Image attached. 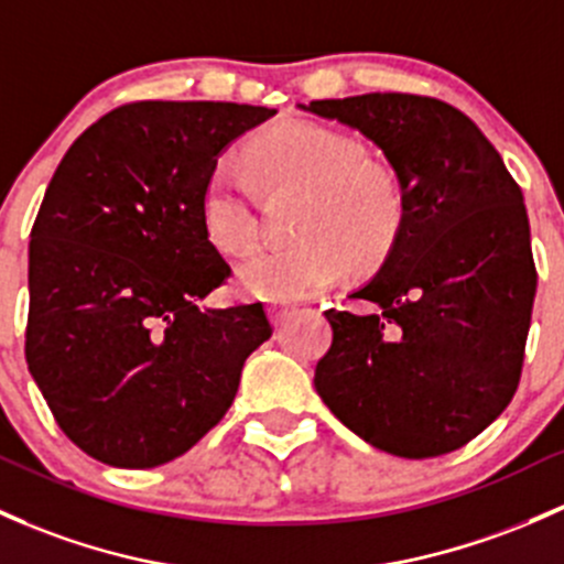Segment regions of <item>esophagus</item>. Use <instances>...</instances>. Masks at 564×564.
<instances>
[{"mask_svg":"<svg viewBox=\"0 0 564 564\" xmlns=\"http://www.w3.org/2000/svg\"><path fill=\"white\" fill-rule=\"evenodd\" d=\"M295 304H288V301H274V304H269V314H271V323L274 325H282L284 319L290 317V314L295 312Z\"/></svg>","mask_w":564,"mask_h":564,"instance_id":"esophagus-1","label":"esophagus"}]
</instances>
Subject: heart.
I'll return each mask as SVG.
<instances>
[{"instance_id":"heart-1","label":"heart","mask_w":564,"mask_h":564,"mask_svg":"<svg viewBox=\"0 0 564 564\" xmlns=\"http://www.w3.org/2000/svg\"><path fill=\"white\" fill-rule=\"evenodd\" d=\"M349 137L312 120H293L265 134L250 155L215 163L202 193V226L220 252H241L256 239V177L304 191L295 234L284 247H258L236 280L263 301H299L319 293L357 263L381 258L401 228L403 202L384 169L360 161Z\"/></svg>"}]
</instances>
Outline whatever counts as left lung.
<instances>
[{"label":"left lung","instance_id":"left-lung-1","mask_svg":"<svg viewBox=\"0 0 564 564\" xmlns=\"http://www.w3.org/2000/svg\"><path fill=\"white\" fill-rule=\"evenodd\" d=\"M299 107L371 139L403 202L384 263L352 293L377 308L325 312L333 344L314 387L381 452L459 449L498 420L522 377L538 284L522 191L446 101L362 94Z\"/></svg>","mask_w":564,"mask_h":564}]
</instances>
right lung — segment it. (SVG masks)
Segmentation results:
<instances>
[{"instance_id":"obj_1","label":"right lung","mask_w":564,"mask_h":564,"mask_svg":"<svg viewBox=\"0 0 564 564\" xmlns=\"http://www.w3.org/2000/svg\"><path fill=\"white\" fill-rule=\"evenodd\" d=\"M276 110L137 101L58 163L29 245L26 362L58 427L99 463L155 468L231 409L271 325L202 308L231 274L202 226L223 150Z\"/></svg>"}]
</instances>
